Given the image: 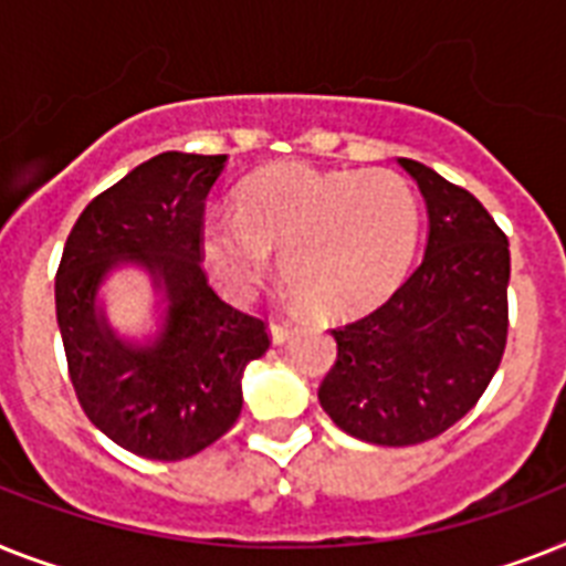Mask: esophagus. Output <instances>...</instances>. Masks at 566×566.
I'll list each match as a JSON object with an SVG mask.
<instances>
[{"label": "esophagus", "instance_id": "esophagus-1", "mask_svg": "<svg viewBox=\"0 0 566 566\" xmlns=\"http://www.w3.org/2000/svg\"><path fill=\"white\" fill-rule=\"evenodd\" d=\"M269 333H272L274 344H283V340L294 333V326L289 324V321H280V317H274L272 324H269Z\"/></svg>", "mask_w": 566, "mask_h": 566}]
</instances>
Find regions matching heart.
<instances>
[{
	"instance_id": "b5f03b06",
	"label": "heart",
	"mask_w": 566,
	"mask_h": 566,
	"mask_svg": "<svg viewBox=\"0 0 566 566\" xmlns=\"http://www.w3.org/2000/svg\"><path fill=\"white\" fill-rule=\"evenodd\" d=\"M419 240V202L394 170L269 167L240 190L237 217L202 228L205 263L231 297H251L272 272L326 315L361 310L405 277Z\"/></svg>"
}]
</instances>
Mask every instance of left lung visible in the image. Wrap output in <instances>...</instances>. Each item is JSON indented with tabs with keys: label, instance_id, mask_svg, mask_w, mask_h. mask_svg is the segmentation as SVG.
<instances>
[{
	"label": "left lung",
	"instance_id": "left-lung-1",
	"mask_svg": "<svg viewBox=\"0 0 566 566\" xmlns=\"http://www.w3.org/2000/svg\"><path fill=\"white\" fill-rule=\"evenodd\" d=\"M428 202L422 263L381 306L335 326L338 356L317 387L340 431L417 446L460 422L501 367L509 335V240L465 188L401 158Z\"/></svg>",
	"mask_w": 566,
	"mask_h": 566
}]
</instances>
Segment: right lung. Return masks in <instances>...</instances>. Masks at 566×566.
Masks as SVG:
<instances>
[{
    "instance_id": "1",
    "label": "right lung",
    "mask_w": 566,
    "mask_h": 566,
    "mask_svg": "<svg viewBox=\"0 0 566 566\" xmlns=\"http://www.w3.org/2000/svg\"><path fill=\"white\" fill-rule=\"evenodd\" d=\"M226 156L161 153L97 193L74 222L57 277V324L83 413L147 460H185L228 433L242 410L245 364L269 349V324L208 286L205 199ZM129 255L166 283V335L129 350L94 312V292Z\"/></svg>"
}]
</instances>
